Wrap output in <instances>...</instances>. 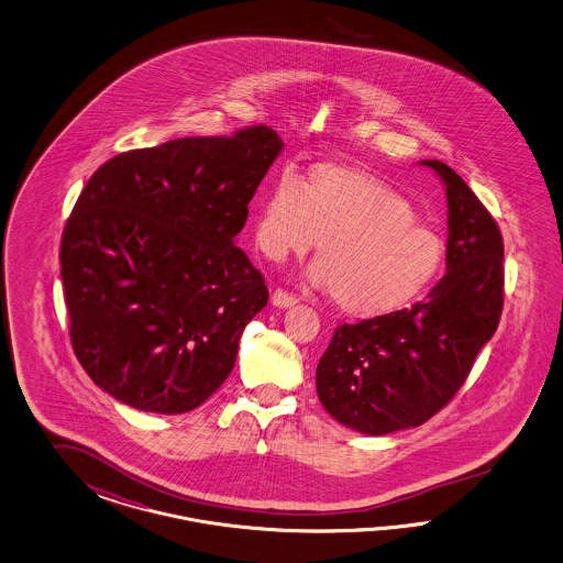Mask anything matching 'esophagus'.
Wrapping results in <instances>:
<instances>
[{
  "label": "esophagus",
  "mask_w": 563,
  "mask_h": 563,
  "mask_svg": "<svg viewBox=\"0 0 563 563\" xmlns=\"http://www.w3.org/2000/svg\"><path fill=\"white\" fill-rule=\"evenodd\" d=\"M297 303V297L295 295H290L287 290L276 289L273 292V306L274 307H283V309H287V307L295 306Z\"/></svg>",
  "instance_id": "esophagus-1"
}]
</instances>
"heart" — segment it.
<instances>
[{"mask_svg": "<svg viewBox=\"0 0 563 563\" xmlns=\"http://www.w3.org/2000/svg\"><path fill=\"white\" fill-rule=\"evenodd\" d=\"M254 239L273 260L303 256L320 239L307 278L357 318L407 306L443 264L440 233L415 217L402 194L374 173L334 163L311 167L303 184L290 170L276 175Z\"/></svg>", "mask_w": 563, "mask_h": 563, "instance_id": "1", "label": "heart"}]
</instances>
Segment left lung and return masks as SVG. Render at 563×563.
I'll use <instances>...</instances> for the list:
<instances>
[{
    "label": "left lung",
    "instance_id": "obj_1",
    "mask_svg": "<svg viewBox=\"0 0 563 563\" xmlns=\"http://www.w3.org/2000/svg\"><path fill=\"white\" fill-rule=\"evenodd\" d=\"M435 170L448 198L445 274L423 301L334 330L316 369L324 409L367 435L419 427L461 390L499 324L504 241L499 227L461 175Z\"/></svg>",
    "mask_w": 563,
    "mask_h": 563
}]
</instances>
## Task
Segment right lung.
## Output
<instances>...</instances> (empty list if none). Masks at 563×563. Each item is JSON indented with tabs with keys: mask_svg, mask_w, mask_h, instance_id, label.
<instances>
[{
	"mask_svg": "<svg viewBox=\"0 0 563 563\" xmlns=\"http://www.w3.org/2000/svg\"><path fill=\"white\" fill-rule=\"evenodd\" d=\"M266 125L113 156L69 214L59 262L74 353L115 400L179 415L221 388L268 303L235 245L283 151Z\"/></svg>",
	"mask_w": 563,
	"mask_h": 563,
	"instance_id": "right-lung-1",
	"label": "right lung"
}]
</instances>
